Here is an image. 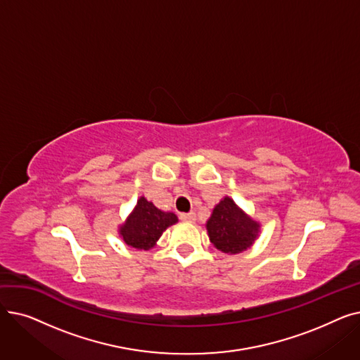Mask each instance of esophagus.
Masks as SVG:
<instances>
[{
	"mask_svg": "<svg viewBox=\"0 0 360 360\" xmlns=\"http://www.w3.org/2000/svg\"><path fill=\"white\" fill-rule=\"evenodd\" d=\"M179 217H181V220H182V221H190V223H191V221H194V220H195V213H194V212H190V213H182Z\"/></svg>",
	"mask_w": 360,
	"mask_h": 360,
	"instance_id": "1",
	"label": "esophagus"
}]
</instances>
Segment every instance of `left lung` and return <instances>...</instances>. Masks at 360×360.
I'll list each match as a JSON object with an SVG mask.
<instances>
[{
	"label": "left lung",
	"instance_id": "left-lung-1",
	"mask_svg": "<svg viewBox=\"0 0 360 360\" xmlns=\"http://www.w3.org/2000/svg\"><path fill=\"white\" fill-rule=\"evenodd\" d=\"M205 229L214 248L235 255L252 247L261 233V223L226 195L216 204L210 219L205 221Z\"/></svg>",
	"mask_w": 360,
	"mask_h": 360
}]
</instances>
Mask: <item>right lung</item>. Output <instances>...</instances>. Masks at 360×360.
I'll list each match as a JSON object with an SVG mask.
<instances>
[{"mask_svg": "<svg viewBox=\"0 0 360 360\" xmlns=\"http://www.w3.org/2000/svg\"><path fill=\"white\" fill-rule=\"evenodd\" d=\"M178 223V216L172 212H163L146 197H140L125 221L120 224L118 235L129 248L148 251L156 247L163 232Z\"/></svg>", "mask_w": 360, "mask_h": 360, "instance_id": "1", "label": "right lung"}]
</instances>
